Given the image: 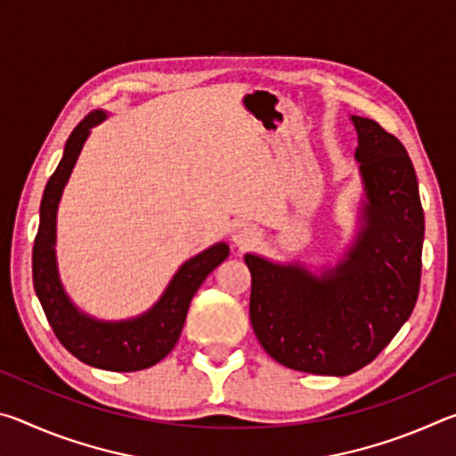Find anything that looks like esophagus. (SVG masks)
Here are the masks:
<instances>
[{
    "label": "esophagus",
    "mask_w": 456,
    "mask_h": 456,
    "mask_svg": "<svg viewBox=\"0 0 456 456\" xmlns=\"http://www.w3.org/2000/svg\"><path fill=\"white\" fill-rule=\"evenodd\" d=\"M257 241V231L249 225H241L233 231V243L237 247H247Z\"/></svg>",
    "instance_id": "1"
}]
</instances>
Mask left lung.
Wrapping results in <instances>:
<instances>
[{
	"label": "left lung",
	"mask_w": 456,
	"mask_h": 456,
	"mask_svg": "<svg viewBox=\"0 0 456 456\" xmlns=\"http://www.w3.org/2000/svg\"><path fill=\"white\" fill-rule=\"evenodd\" d=\"M350 120L364 195L344 257L312 272L245 253L259 344L307 374L348 376L370 364L411 318L420 288L424 213L412 160L378 122Z\"/></svg>",
	"instance_id": "left-lung-1"
}]
</instances>
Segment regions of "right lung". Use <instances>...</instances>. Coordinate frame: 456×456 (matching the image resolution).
Here are the masks:
<instances>
[{
    "mask_svg": "<svg viewBox=\"0 0 456 456\" xmlns=\"http://www.w3.org/2000/svg\"><path fill=\"white\" fill-rule=\"evenodd\" d=\"M94 110L72 130L56 171L45 184L40 227L34 241V289L60 344L88 366L110 372H136L157 364L175 348L187 320L191 299L215 267L229 257V245L219 241L176 269L159 302L128 320H98L78 310L60 280L56 257V221L61 192L76 167L90 130L106 120Z\"/></svg>",
    "mask_w": 456,
    "mask_h": 456,
    "instance_id": "obj_1",
    "label": "right lung"
}]
</instances>
